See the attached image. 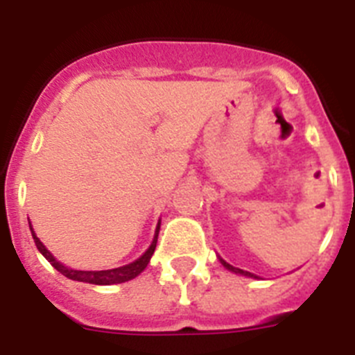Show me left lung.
<instances>
[{
    "label": "left lung",
    "mask_w": 355,
    "mask_h": 355,
    "mask_svg": "<svg viewBox=\"0 0 355 355\" xmlns=\"http://www.w3.org/2000/svg\"><path fill=\"white\" fill-rule=\"evenodd\" d=\"M220 263L222 265L225 266V268H227V270H231V272H234V274H241V275H247V277H256V275L254 274H250V272H245V270H241V268H236V266H233V265H229V263H225L224 259L220 258Z\"/></svg>",
    "instance_id": "1"
}]
</instances>
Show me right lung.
Listing matches in <instances>:
<instances>
[{"instance_id": "right-lung-1", "label": "right lung", "mask_w": 355, "mask_h": 355, "mask_svg": "<svg viewBox=\"0 0 355 355\" xmlns=\"http://www.w3.org/2000/svg\"><path fill=\"white\" fill-rule=\"evenodd\" d=\"M158 231H159V225H158V227H156L155 240H153L150 247L146 250V252H144V256H140V258L137 259V261L130 263V265H126V266H119V268H112V270H99V272L72 270V268H67V266H64V265H62V263H58L55 258H53V254L49 252V250L42 245V241H40L39 238L35 236V233H33V229H31V236H33V240H35V245H37V249L40 250V254H42L44 258L48 259V261L51 263L53 266H55L56 270L60 272V274H64L65 277L72 279V281H80V283L101 284V286H106V284L126 283V281H131V279L137 277V275H139L140 272H144V268H146V266L149 265L150 256H153V252H155V249H156V241H158Z\"/></svg>"}]
</instances>
